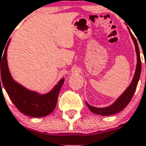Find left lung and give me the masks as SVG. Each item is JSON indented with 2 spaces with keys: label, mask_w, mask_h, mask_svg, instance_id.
<instances>
[{
  "label": "left lung",
  "mask_w": 146,
  "mask_h": 146,
  "mask_svg": "<svg viewBox=\"0 0 146 146\" xmlns=\"http://www.w3.org/2000/svg\"><path fill=\"white\" fill-rule=\"evenodd\" d=\"M128 31H129V33H130L131 36V38L133 40L137 55L136 69H135V73L134 77L132 79V81L130 84V85L128 86V88L125 90V92L123 93L121 95L119 98H117V100H115L114 103L112 104L111 105H110V106L106 107V108H95V107L90 105L89 104L86 102L88 108L93 113H94L96 114H99V115H102V116H108V115H111V114H117V113L120 112L121 111H122L123 109L128 105V103L130 102V100H131V98L133 97L134 94H135L137 85H138V83H139L140 74H141L142 62H141L139 45H138V42H137L136 38L132 35V33L131 32L129 29H128Z\"/></svg>",
  "instance_id": "1"
}]
</instances>
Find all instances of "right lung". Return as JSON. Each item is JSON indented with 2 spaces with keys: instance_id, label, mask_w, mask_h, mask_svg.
I'll use <instances>...</instances> for the list:
<instances>
[{
  "instance_id": "1",
  "label": "right lung",
  "mask_w": 146,
  "mask_h": 146,
  "mask_svg": "<svg viewBox=\"0 0 146 146\" xmlns=\"http://www.w3.org/2000/svg\"><path fill=\"white\" fill-rule=\"evenodd\" d=\"M8 40V39H7ZM10 41L6 42L3 50V56L0 52V86L1 84L11 98L13 104L22 114L33 117H42L47 116L53 111L56 106L59 90L65 81V78L61 79L53 89L45 94L26 89L22 85L16 82L11 75L7 60V47ZM2 59H1V58Z\"/></svg>"
}]
</instances>
